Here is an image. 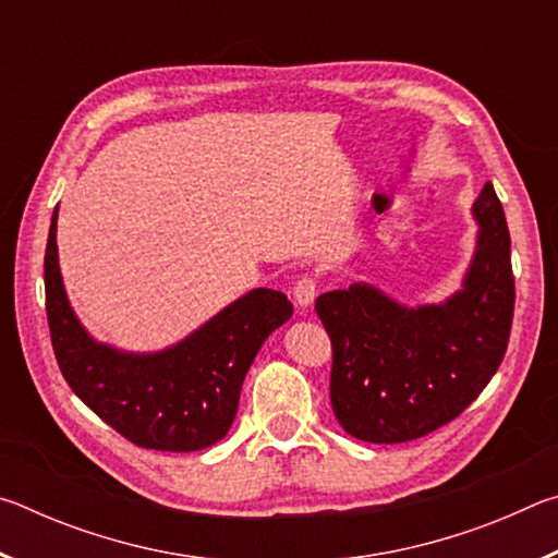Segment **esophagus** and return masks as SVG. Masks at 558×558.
<instances>
[{
  "mask_svg": "<svg viewBox=\"0 0 558 558\" xmlns=\"http://www.w3.org/2000/svg\"><path fill=\"white\" fill-rule=\"evenodd\" d=\"M292 298H295V305L298 307H310L317 298V278L315 276H302L295 288H292Z\"/></svg>",
  "mask_w": 558,
  "mask_h": 558,
  "instance_id": "obj_1",
  "label": "esophagus"
}]
</instances>
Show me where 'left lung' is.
Here are the masks:
<instances>
[{
    "label": "left lung",
    "instance_id": "left-lung-1",
    "mask_svg": "<svg viewBox=\"0 0 558 558\" xmlns=\"http://www.w3.org/2000/svg\"><path fill=\"white\" fill-rule=\"evenodd\" d=\"M472 214L477 251L442 305L409 310L354 282L315 302L332 342L329 399L342 428L366 442L428 436L483 393L502 364L514 317L509 229L495 186L485 184Z\"/></svg>",
    "mask_w": 558,
    "mask_h": 558
}]
</instances>
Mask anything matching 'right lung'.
Segmentation results:
<instances>
[{
	"instance_id": "right-lung-1",
	"label": "right lung",
	"mask_w": 558,
	"mask_h": 558,
	"mask_svg": "<svg viewBox=\"0 0 558 558\" xmlns=\"http://www.w3.org/2000/svg\"><path fill=\"white\" fill-rule=\"evenodd\" d=\"M44 282L51 344L65 384L122 438L149 450L192 452L221 440L239 411L245 372L258 349L292 317V302L282 292L258 288L165 352L125 354L98 344L65 298L56 211Z\"/></svg>"
}]
</instances>
